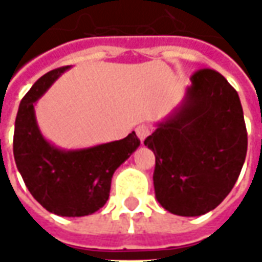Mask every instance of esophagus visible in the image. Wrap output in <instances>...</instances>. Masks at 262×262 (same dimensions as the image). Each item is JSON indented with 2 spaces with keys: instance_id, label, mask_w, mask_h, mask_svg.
I'll use <instances>...</instances> for the list:
<instances>
[{
  "instance_id": "34e87169",
  "label": "esophagus",
  "mask_w": 262,
  "mask_h": 262,
  "mask_svg": "<svg viewBox=\"0 0 262 262\" xmlns=\"http://www.w3.org/2000/svg\"><path fill=\"white\" fill-rule=\"evenodd\" d=\"M136 133H137V137L140 138V141H144L147 137L151 134V128L148 125H138L136 128Z\"/></svg>"
}]
</instances>
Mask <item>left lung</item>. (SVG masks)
I'll return each instance as SVG.
<instances>
[{
    "instance_id": "1",
    "label": "left lung",
    "mask_w": 262,
    "mask_h": 262,
    "mask_svg": "<svg viewBox=\"0 0 262 262\" xmlns=\"http://www.w3.org/2000/svg\"><path fill=\"white\" fill-rule=\"evenodd\" d=\"M144 144L156 156L153 184L160 206L184 217L214 210L232 191L247 156L236 90L214 70L196 71L182 102Z\"/></svg>"
}]
</instances>
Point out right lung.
<instances>
[{
    "label": "right lung",
    "instance_id": "1",
    "mask_svg": "<svg viewBox=\"0 0 262 262\" xmlns=\"http://www.w3.org/2000/svg\"><path fill=\"white\" fill-rule=\"evenodd\" d=\"M70 68L46 73L21 99L13 151L27 189L40 206L56 216L83 217L105 206L112 176L140 140L134 131L122 140L84 148H61L46 140L36 121V102Z\"/></svg>",
    "mask_w": 262,
    "mask_h": 262
}]
</instances>
